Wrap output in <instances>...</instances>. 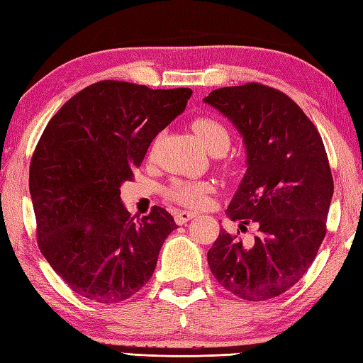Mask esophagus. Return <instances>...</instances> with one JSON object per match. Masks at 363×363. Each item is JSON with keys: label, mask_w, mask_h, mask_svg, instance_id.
<instances>
[{"label": "esophagus", "mask_w": 363, "mask_h": 363, "mask_svg": "<svg viewBox=\"0 0 363 363\" xmlns=\"http://www.w3.org/2000/svg\"><path fill=\"white\" fill-rule=\"evenodd\" d=\"M196 216H198V212H194V211H181V212H177L174 220L177 225H184V223H187L189 220L195 218Z\"/></svg>", "instance_id": "obj_1"}]
</instances>
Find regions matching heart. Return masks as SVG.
<instances>
[{
    "label": "heart",
    "instance_id": "obj_1",
    "mask_svg": "<svg viewBox=\"0 0 363 363\" xmlns=\"http://www.w3.org/2000/svg\"><path fill=\"white\" fill-rule=\"evenodd\" d=\"M194 130L211 154H225L231 145L228 129L214 118H198L194 121ZM212 184L208 181L176 179L168 189L172 200L191 208H201L208 203Z\"/></svg>",
    "mask_w": 363,
    "mask_h": 363
}]
</instances>
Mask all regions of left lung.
I'll return each instance as SVG.
<instances>
[{
	"instance_id": "left-lung-1",
	"label": "left lung",
	"mask_w": 363,
	"mask_h": 363,
	"mask_svg": "<svg viewBox=\"0 0 363 363\" xmlns=\"http://www.w3.org/2000/svg\"><path fill=\"white\" fill-rule=\"evenodd\" d=\"M203 101L230 119L245 145L247 172L226 216L259 231L244 244L222 230L208 264L240 299H272L302 279L325 236L333 179L321 135L299 105L264 84L220 88Z\"/></svg>"
}]
</instances>
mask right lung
Here are the masks:
<instances>
[{
  "mask_svg": "<svg viewBox=\"0 0 363 363\" xmlns=\"http://www.w3.org/2000/svg\"><path fill=\"white\" fill-rule=\"evenodd\" d=\"M190 96V88L104 80L75 94L47 124L30 167L38 244L82 297L123 302L152 277L177 225L160 206L135 220L121 186Z\"/></svg>",
  "mask_w": 363,
  "mask_h": 363,
  "instance_id": "right-lung-1",
  "label": "right lung"
}]
</instances>
